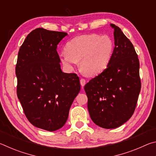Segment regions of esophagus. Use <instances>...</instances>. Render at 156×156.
<instances>
[{
    "label": "esophagus",
    "instance_id": "1",
    "mask_svg": "<svg viewBox=\"0 0 156 156\" xmlns=\"http://www.w3.org/2000/svg\"><path fill=\"white\" fill-rule=\"evenodd\" d=\"M80 81V84H81V86H82V87H84V85H85V84H86V80H85V79H84V78H81Z\"/></svg>",
    "mask_w": 156,
    "mask_h": 156
}]
</instances>
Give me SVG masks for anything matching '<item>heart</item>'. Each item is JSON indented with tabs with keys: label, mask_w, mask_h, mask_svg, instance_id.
Returning <instances> with one entry per match:
<instances>
[{
	"label": "heart",
	"mask_w": 156,
	"mask_h": 156,
	"mask_svg": "<svg viewBox=\"0 0 156 156\" xmlns=\"http://www.w3.org/2000/svg\"><path fill=\"white\" fill-rule=\"evenodd\" d=\"M114 44L109 36L88 34L76 36L67 42L65 51L60 56V61L67 69H72L76 62L84 74L96 76L109 66Z\"/></svg>",
	"instance_id": "b5f03b06"
}]
</instances>
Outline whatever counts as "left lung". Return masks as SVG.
<instances>
[{"label": "left lung", "mask_w": 156, "mask_h": 156, "mask_svg": "<svg viewBox=\"0 0 156 156\" xmlns=\"http://www.w3.org/2000/svg\"><path fill=\"white\" fill-rule=\"evenodd\" d=\"M111 27L114 29L115 47L109 65L84 86L91 120L105 129L117 128L131 117L141 89L140 62L133 44L118 26Z\"/></svg>", "instance_id": "obj_1"}]
</instances>
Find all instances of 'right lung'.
<instances>
[{
    "label": "right lung",
    "mask_w": 156,
    "mask_h": 156,
    "mask_svg": "<svg viewBox=\"0 0 156 156\" xmlns=\"http://www.w3.org/2000/svg\"><path fill=\"white\" fill-rule=\"evenodd\" d=\"M67 35L43 28L33 30L20 47L16 65L17 96L26 117L49 131L64 126L80 90L77 74L60 69L57 45Z\"/></svg>",
    "instance_id": "right-lung-1"
}]
</instances>
